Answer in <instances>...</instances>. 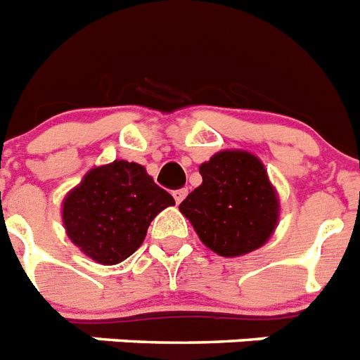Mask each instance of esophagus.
Masks as SVG:
<instances>
[{"label": "esophagus", "instance_id": "34e87169", "mask_svg": "<svg viewBox=\"0 0 360 360\" xmlns=\"http://www.w3.org/2000/svg\"><path fill=\"white\" fill-rule=\"evenodd\" d=\"M186 195H188V189H176L174 193H172V197H174V200H176V204H180L186 198Z\"/></svg>", "mask_w": 360, "mask_h": 360}]
</instances>
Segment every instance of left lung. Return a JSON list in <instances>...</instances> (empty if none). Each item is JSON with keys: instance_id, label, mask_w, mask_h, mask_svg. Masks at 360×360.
I'll return each mask as SVG.
<instances>
[{"instance_id": "8db88e82", "label": "left lung", "mask_w": 360, "mask_h": 360, "mask_svg": "<svg viewBox=\"0 0 360 360\" xmlns=\"http://www.w3.org/2000/svg\"><path fill=\"white\" fill-rule=\"evenodd\" d=\"M198 172L202 184L178 208L204 245L229 258L264 245L281 210L264 163L251 152L221 150Z\"/></svg>"}]
</instances>
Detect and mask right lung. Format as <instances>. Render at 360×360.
I'll return each instance as SVG.
<instances>
[{"label":"right lung","instance_id":"right-lung-1","mask_svg":"<svg viewBox=\"0 0 360 360\" xmlns=\"http://www.w3.org/2000/svg\"><path fill=\"white\" fill-rule=\"evenodd\" d=\"M174 198L143 165L124 160L94 167L63 200V225L83 255L113 266L134 255L152 219Z\"/></svg>","mask_w":360,"mask_h":360}]
</instances>
